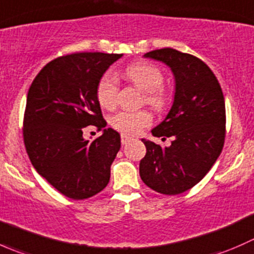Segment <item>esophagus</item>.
Instances as JSON below:
<instances>
[{"label":"esophagus","instance_id":"obj_1","mask_svg":"<svg viewBox=\"0 0 254 254\" xmlns=\"http://www.w3.org/2000/svg\"><path fill=\"white\" fill-rule=\"evenodd\" d=\"M120 139H122V143H123V145H127V142L131 141L132 137L129 136V135H127V134H122V136H120Z\"/></svg>","mask_w":254,"mask_h":254}]
</instances>
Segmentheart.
Listing matches in <instances>:
<instances>
[{"instance_id":"b5f03b06","label":"heart","mask_w":254,"mask_h":254,"mask_svg":"<svg viewBox=\"0 0 254 254\" xmlns=\"http://www.w3.org/2000/svg\"><path fill=\"white\" fill-rule=\"evenodd\" d=\"M127 78L146 93V102L153 108H162L165 104V96L162 93L163 75L157 66L140 61L130 65L125 71ZM119 91V82L115 73H104L97 87V98L103 108L112 109L115 107ZM114 129L124 134H137L140 130L151 124V115L145 111L119 112L111 119Z\"/></svg>"}]
</instances>
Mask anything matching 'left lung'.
Masks as SVG:
<instances>
[{
  "label": "left lung",
  "instance_id": "1",
  "mask_svg": "<svg viewBox=\"0 0 254 254\" xmlns=\"http://www.w3.org/2000/svg\"><path fill=\"white\" fill-rule=\"evenodd\" d=\"M143 58L161 61L175 77V96L165 119L151 130L153 136L172 137L170 147L141 139L146 146L140 161L142 182L157 193L176 195L204 178L222 151L225 99L219 81L200 59L166 48Z\"/></svg>",
  "mask_w": 254,
  "mask_h": 254
}]
</instances>
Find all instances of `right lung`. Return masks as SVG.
Wrapping results in <instances>:
<instances>
[{
    "label": "right lung",
    "instance_id": "right-lung-1",
    "mask_svg": "<svg viewBox=\"0 0 254 254\" xmlns=\"http://www.w3.org/2000/svg\"><path fill=\"white\" fill-rule=\"evenodd\" d=\"M123 54L77 53L42 68L29 87L24 114V145L37 172L75 200L103 190L120 148V135L102 117L97 87ZM94 125L102 135L93 142L83 127Z\"/></svg>",
    "mask_w": 254,
    "mask_h": 254
}]
</instances>
